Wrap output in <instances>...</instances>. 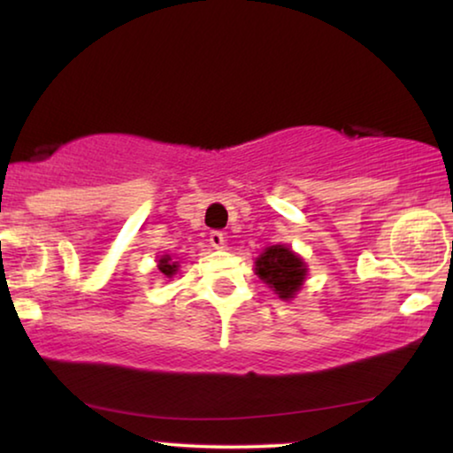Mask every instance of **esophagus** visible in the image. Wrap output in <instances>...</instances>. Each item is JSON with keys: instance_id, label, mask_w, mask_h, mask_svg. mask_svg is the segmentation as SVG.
<instances>
[{"instance_id": "obj_1", "label": "esophagus", "mask_w": 453, "mask_h": 453, "mask_svg": "<svg viewBox=\"0 0 453 453\" xmlns=\"http://www.w3.org/2000/svg\"><path fill=\"white\" fill-rule=\"evenodd\" d=\"M225 241H226L225 233H220V231H212V233H210V245L216 247V250H220V247H225Z\"/></svg>"}]
</instances>
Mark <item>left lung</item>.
<instances>
[{
    "mask_svg": "<svg viewBox=\"0 0 453 453\" xmlns=\"http://www.w3.org/2000/svg\"><path fill=\"white\" fill-rule=\"evenodd\" d=\"M256 272L264 282L270 284V288L276 290L280 299H293L305 280L307 268L288 247L272 245L256 259Z\"/></svg>",
    "mask_w": 453,
    "mask_h": 453,
    "instance_id": "1",
    "label": "left lung"
}]
</instances>
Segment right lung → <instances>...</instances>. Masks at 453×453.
Returning a JSON list of instances; mask_svg holds the SVG:
<instances>
[{"label":"right lung","mask_w":453,"mask_h":453,"mask_svg":"<svg viewBox=\"0 0 453 453\" xmlns=\"http://www.w3.org/2000/svg\"><path fill=\"white\" fill-rule=\"evenodd\" d=\"M169 259H171V257L166 256V257L160 259V264H158V270L163 272V274H165L166 278H171V276L177 272V262H169Z\"/></svg>","instance_id":"obj_1"}]
</instances>
